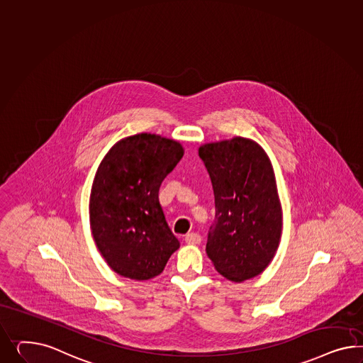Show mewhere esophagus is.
I'll list each match as a JSON object with an SVG mask.
<instances>
[{"mask_svg": "<svg viewBox=\"0 0 363 363\" xmlns=\"http://www.w3.org/2000/svg\"><path fill=\"white\" fill-rule=\"evenodd\" d=\"M201 240H202V238L196 233H190L185 236V242L189 245H198V243H201Z\"/></svg>", "mask_w": 363, "mask_h": 363, "instance_id": "34e87169", "label": "esophagus"}]
</instances>
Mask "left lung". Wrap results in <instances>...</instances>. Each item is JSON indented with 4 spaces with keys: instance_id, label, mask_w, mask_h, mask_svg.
Returning a JSON list of instances; mask_svg holds the SVG:
<instances>
[{
    "instance_id": "obj_1",
    "label": "left lung",
    "mask_w": 363,
    "mask_h": 363,
    "mask_svg": "<svg viewBox=\"0 0 363 363\" xmlns=\"http://www.w3.org/2000/svg\"><path fill=\"white\" fill-rule=\"evenodd\" d=\"M211 178L216 218L206 252L216 271L243 281L264 271L281 235V205L274 169L264 150L235 138L199 147Z\"/></svg>"
}]
</instances>
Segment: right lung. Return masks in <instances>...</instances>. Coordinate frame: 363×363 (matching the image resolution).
<instances>
[{"mask_svg":"<svg viewBox=\"0 0 363 363\" xmlns=\"http://www.w3.org/2000/svg\"><path fill=\"white\" fill-rule=\"evenodd\" d=\"M182 156L184 147L174 140L140 133L118 141L101 161L89 220L99 251L116 274L152 279L178 250L158 191Z\"/></svg>","mask_w":363,"mask_h":363,"instance_id":"obj_1","label":"right lung"}]
</instances>
